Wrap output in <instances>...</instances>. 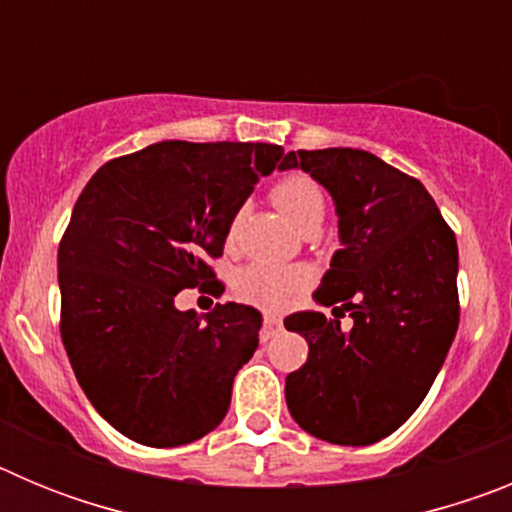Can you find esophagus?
I'll use <instances>...</instances> for the list:
<instances>
[{"label": "esophagus", "mask_w": 512, "mask_h": 512, "mask_svg": "<svg viewBox=\"0 0 512 512\" xmlns=\"http://www.w3.org/2000/svg\"><path fill=\"white\" fill-rule=\"evenodd\" d=\"M282 330V318L279 315H264V325H261V341H269Z\"/></svg>", "instance_id": "34e87169"}]
</instances>
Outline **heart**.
<instances>
[{
    "label": "heart",
    "mask_w": 512,
    "mask_h": 512,
    "mask_svg": "<svg viewBox=\"0 0 512 512\" xmlns=\"http://www.w3.org/2000/svg\"><path fill=\"white\" fill-rule=\"evenodd\" d=\"M271 202L284 212V215L302 230V233H312L318 230L320 220L325 215V194L310 174L302 171H292V174L282 176L274 187H271ZM238 225H241V212H235L228 223V233L225 241H235L238 235ZM235 295L243 302H251L264 310H282L289 302L302 295L310 287V271L302 266H277V264H248L246 269L235 277Z\"/></svg>",
    "instance_id": "1"
}]
</instances>
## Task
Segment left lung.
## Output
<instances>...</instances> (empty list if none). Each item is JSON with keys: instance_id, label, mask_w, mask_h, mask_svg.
<instances>
[{"instance_id": "1", "label": "left lung", "mask_w": 512, "mask_h": 512, "mask_svg": "<svg viewBox=\"0 0 512 512\" xmlns=\"http://www.w3.org/2000/svg\"><path fill=\"white\" fill-rule=\"evenodd\" d=\"M323 184L338 210L343 246L315 300L333 315L295 312L287 330L305 336L307 361L287 374L292 418L310 436L369 446L418 410L459 328V248L428 189L359 148L289 151L279 169Z\"/></svg>"}]
</instances>
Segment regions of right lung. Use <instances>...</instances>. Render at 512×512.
<instances>
[{
    "mask_svg": "<svg viewBox=\"0 0 512 512\" xmlns=\"http://www.w3.org/2000/svg\"><path fill=\"white\" fill-rule=\"evenodd\" d=\"M282 158L271 143L164 140L112 158L81 189L58 246L61 341L84 395L130 441L182 446L228 413L261 312L225 302L197 315L174 297L223 295L210 261Z\"/></svg>",
    "mask_w": 512,
    "mask_h": 512,
    "instance_id": "add662e5",
    "label": "right lung"
}]
</instances>
